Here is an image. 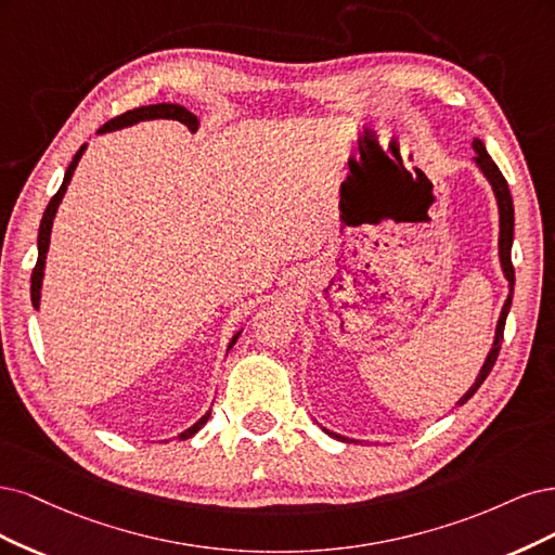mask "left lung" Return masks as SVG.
Masks as SVG:
<instances>
[{
	"mask_svg": "<svg viewBox=\"0 0 555 555\" xmlns=\"http://www.w3.org/2000/svg\"><path fill=\"white\" fill-rule=\"evenodd\" d=\"M473 147H475V152H477V156H475L477 166H479V170H481V172L487 175V180L491 182L493 193H495V198H498V209H500V262H503V272H505V276H507V281H509L512 288H509V297H507L505 307H503V313H500V320H498L493 348H491V352H489V357H487L485 366H481V371H479V375H477L475 385L466 391V397H463V399L459 401V405H463V403H466V401L475 395V391L479 389V385L487 380V375L491 373V369H493V364H495V360H498L500 346H503L505 320H507V313H509V307H512V293H514V264H512L514 203H512V193H509V186H507V180L503 177V172H500V168L493 164V158L487 154V150H485V142H481V140H475V142H473ZM327 434H330V431H327ZM330 436H334V434H330ZM334 438H341V436H334ZM341 440H346V438H341Z\"/></svg>",
	"mask_w": 555,
	"mask_h": 555,
	"instance_id": "8db88e82",
	"label": "left lung"
}]
</instances>
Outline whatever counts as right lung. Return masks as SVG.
Segmentation results:
<instances>
[{
    "instance_id": "obj_1",
    "label": "right lung",
    "mask_w": 555,
    "mask_h": 555,
    "mask_svg": "<svg viewBox=\"0 0 555 555\" xmlns=\"http://www.w3.org/2000/svg\"><path fill=\"white\" fill-rule=\"evenodd\" d=\"M142 119H177V121H182L191 133H193L195 129H198V119H195L193 113H189L186 108H182V105H175V103H156V105H142V108H133V111H129V113H121V115L113 117L111 121L103 124V127L99 129V133L113 131V129H121V127H131V124L142 121ZM82 152H85V145L76 152L74 160H70V166L66 168V175H64V182H62L60 191H57L55 195H52L48 207H46V211H43L41 228H39V260H37V264H34V270H31V304H34V307H37V309H39V299H41V279H43L46 254H48V244H50L52 219H55V211H57V207H60V203H62V198H64L66 186H68V182H70V177H74V170H76V166H78V160H80ZM235 341H237V336H232V341H230L228 350H230L232 346H235ZM207 420H209V413L203 415L191 428H186L184 434H180V440H186V438L198 434L201 428L205 426Z\"/></svg>"
}]
</instances>
